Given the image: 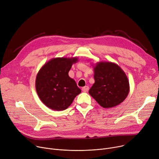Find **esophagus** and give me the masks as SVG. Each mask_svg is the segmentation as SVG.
Here are the masks:
<instances>
[{
  "label": "esophagus",
  "mask_w": 159,
  "mask_h": 159,
  "mask_svg": "<svg viewBox=\"0 0 159 159\" xmlns=\"http://www.w3.org/2000/svg\"><path fill=\"white\" fill-rule=\"evenodd\" d=\"M82 89V91H83V92L87 93V92L89 91V88L88 87V86L86 85V86H84V87H83Z\"/></svg>",
  "instance_id": "obj_1"
}]
</instances>
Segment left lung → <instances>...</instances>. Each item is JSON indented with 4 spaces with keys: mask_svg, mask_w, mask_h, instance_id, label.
<instances>
[{
    "mask_svg": "<svg viewBox=\"0 0 159 159\" xmlns=\"http://www.w3.org/2000/svg\"><path fill=\"white\" fill-rule=\"evenodd\" d=\"M93 68L94 83L89 94L105 108L123 102L129 93V82L123 70L116 63L107 61L98 62Z\"/></svg>",
    "mask_w": 159,
    "mask_h": 159,
    "instance_id": "obj_1",
    "label": "left lung"
}]
</instances>
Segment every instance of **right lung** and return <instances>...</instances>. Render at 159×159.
<instances>
[{"label": "right lung", "mask_w": 159, "mask_h": 159, "mask_svg": "<svg viewBox=\"0 0 159 159\" xmlns=\"http://www.w3.org/2000/svg\"><path fill=\"white\" fill-rule=\"evenodd\" d=\"M78 57H55L39 70L35 79L37 94L48 108L61 111L66 109L81 93L75 81L69 77L72 65Z\"/></svg>", "instance_id": "obj_1"}]
</instances>
